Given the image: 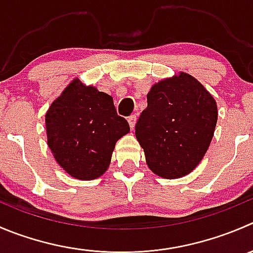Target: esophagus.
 <instances>
[{
  "label": "esophagus",
  "instance_id": "obj_1",
  "mask_svg": "<svg viewBox=\"0 0 253 253\" xmlns=\"http://www.w3.org/2000/svg\"><path fill=\"white\" fill-rule=\"evenodd\" d=\"M136 115H131V116L128 117V120H127V121H128V125H129V128L132 129V131H133L134 129V125H136Z\"/></svg>",
  "mask_w": 253,
  "mask_h": 253
}]
</instances>
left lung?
Returning a JSON list of instances; mask_svg holds the SVG:
<instances>
[{
	"label": "left lung",
	"mask_w": 253,
	"mask_h": 253,
	"mask_svg": "<svg viewBox=\"0 0 253 253\" xmlns=\"http://www.w3.org/2000/svg\"><path fill=\"white\" fill-rule=\"evenodd\" d=\"M216 122V101L194 77L180 72L156 83L136 125L148 168L166 179L192 173L211 143Z\"/></svg>",
	"instance_id": "obj_1"
}]
</instances>
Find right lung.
<instances>
[{"label":"right lung","mask_w":253,"mask_h":253,"mask_svg":"<svg viewBox=\"0 0 253 253\" xmlns=\"http://www.w3.org/2000/svg\"><path fill=\"white\" fill-rule=\"evenodd\" d=\"M45 128L56 163L80 180L101 176L116 142L129 132L126 120L117 116L114 99L78 78L51 102Z\"/></svg>","instance_id":"right-lung-1"}]
</instances>
